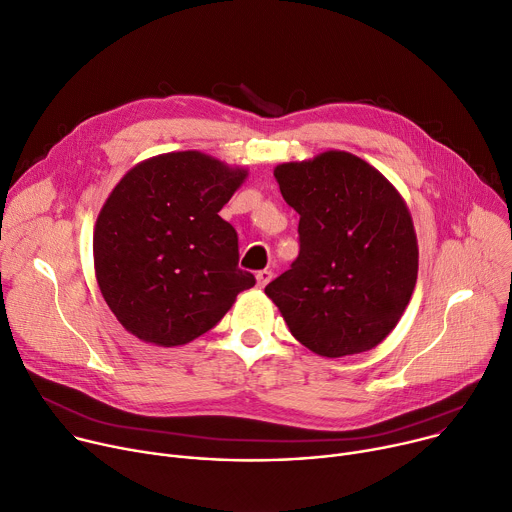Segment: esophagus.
I'll list each match as a JSON object with an SVG mask.
<instances>
[{
    "instance_id": "esophagus-1",
    "label": "esophagus",
    "mask_w": 512,
    "mask_h": 512,
    "mask_svg": "<svg viewBox=\"0 0 512 512\" xmlns=\"http://www.w3.org/2000/svg\"><path fill=\"white\" fill-rule=\"evenodd\" d=\"M271 277H273V271H271V269H261V271L257 273V286H259V288H265V286L271 282Z\"/></svg>"
}]
</instances>
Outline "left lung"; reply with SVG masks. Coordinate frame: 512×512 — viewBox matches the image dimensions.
I'll use <instances>...</instances> for the list:
<instances>
[{"label": "left lung", "instance_id": "1", "mask_svg": "<svg viewBox=\"0 0 512 512\" xmlns=\"http://www.w3.org/2000/svg\"><path fill=\"white\" fill-rule=\"evenodd\" d=\"M273 175L300 214V253L265 294L310 351L345 357L374 349L416 284L418 245L402 196L345 151L282 163Z\"/></svg>", "mask_w": 512, "mask_h": 512}]
</instances>
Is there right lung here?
I'll list each match as a JSON object with an SVG mask.
<instances>
[{"label":"right lung","mask_w":512,"mask_h":512,"mask_svg":"<svg viewBox=\"0 0 512 512\" xmlns=\"http://www.w3.org/2000/svg\"><path fill=\"white\" fill-rule=\"evenodd\" d=\"M247 171L179 151L132 167L94 230L102 296L145 343L177 347L210 331L255 286L239 269L237 230L218 216Z\"/></svg>","instance_id":"obj_1"}]
</instances>
